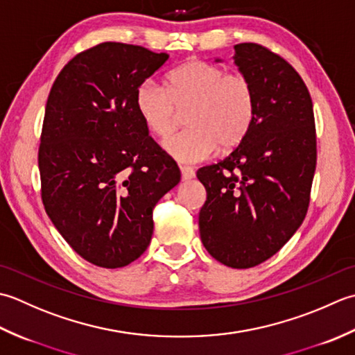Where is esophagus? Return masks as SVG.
Returning <instances> with one entry per match:
<instances>
[{"label":"esophagus","instance_id":"esophagus-1","mask_svg":"<svg viewBox=\"0 0 355 355\" xmlns=\"http://www.w3.org/2000/svg\"><path fill=\"white\" fill-rule=\"evenodd\" d=\"M180 175H182L184 180H190L194 176H196V175H194V170L190 168V167H180Z\"/></svg>","mask_w":355,"mask_h":355}]
</instances>
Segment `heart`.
<instances>
[{"label": "heart", "mask_w": 355, "mask_h": 355, "mask_svg": "<svg viewBox=\"0 0 355 355\" xmlns=\"http://www.w3.org/2000/svg\"><path fill=\"white\" fill-rule=\"evenodd\" d=\"M135 105L144 125L157 137H167L179 112H188V130L164 141V150L180 164H194L218 147L230 151L241 146L256 118V92L243 73H227L218 64L196 60L171 71L168 89L153 79L141 83Z\"/></svg>", "instance_id": "heart-1"}]
</instances>
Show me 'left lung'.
I'll list each match as a JSON object with an SVG mask.
<instances>
[{"mask_svg": "<svg viewBox=\"0 0 355 355\" xmlns=\"http://www.w3.org/2000/svg\"><path fill=\"white\" fill-rule=\"evenodd\" d=\"M233 60L254 85L256 118L233 153L198 170L207 190L199 231L218 262L243 270L276 254L302 225L317 146L313 101L291 64L254 42L236 44Z\"/></svg>", "mask_w": 355, "mask_h": 355, "instance_id": "left-lung-1", "label": "left lung"}]
</instances>
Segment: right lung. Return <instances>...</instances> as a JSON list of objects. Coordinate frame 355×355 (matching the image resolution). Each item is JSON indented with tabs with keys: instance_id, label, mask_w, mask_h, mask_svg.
Returning <instances> with one entry per match:
<instances>
[{
	"instance_id": "add662e5",
	"label": "right lung",
	"mask_w": 355,
	"mask_h": 355,
	"mask_svg": "<svg viewBox=\"0 0 355 355\" xmlns=\"http://www.w3.org/2000/svg\"><path fill=\"white\" fill-rule=\"evenodd\" d=\"M167 60L103 42L70 60L49 93L38 151L42 204L70 247L103 268H122L147 250L153 208L180 180L135 105L137 85Z\"/></svg>"
}]
</instances>
